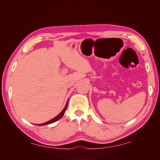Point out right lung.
I'll list each match as a JSON object with an SVG mask.
<instances>
[{
	"label": "right lung",
	"instance_id": "1",
	"mask_svg": "<svg viewBox=\"0 0 160 160\" xmlns=\"http://www.w3.org/2000/svg\"><path fill=\"white\" fill-rule=\"evenodd\" d=\"M67 104H68V101H67V103H66V105H65V106L64 109L62 110L61 112L59 115H57L56 116V117H55L54 118H52V119H51V120H49V121H48V122H45V123H41V124H36V125H45L51 124V123H54V122H57V121H58L59 119H61V118L62 117V115H64V113H65V110H66L67 107Z\"/></svg>",
	"mask_w": 160,
	"mask_h": 160
}]
</instances>
